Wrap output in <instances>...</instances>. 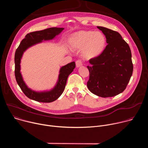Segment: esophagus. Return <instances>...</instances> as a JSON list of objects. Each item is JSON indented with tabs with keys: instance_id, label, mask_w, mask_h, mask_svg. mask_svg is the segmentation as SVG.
I'll use <instances>...</instances> for the list:
<instances>
[{
	"instance_id": "esophagus-1",
	"label": "esophagus",
	"mask_w": 148,
	"mask_h": 148,
	"mask_svg": "<svg viewBox=\"0 0 148 148\" xmlns=\"http://www.w3.org/2000/svg\"><path fill=\"white\" fill-rule=\"evenodd\" d=\"M75 64H76V67L78 68V67H79L82 66V62L81 60H77L76 62H75Z\"/></svg>"
}]
</instances>
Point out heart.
Instances as JSON below:
<instances>
[{
  "label": "heart",
  "mask_w": 148,
  "mask_h": 148,
  "mask_svg": "<svg viewBox=\"0 0 148 148\" xmlns=\"http://www.w3.org/2000/svg\"><path fill=\"white\" fill-rule=\"evenodd\" d=\"M69 44L74 50H81L82 57L87 60L101 56L107 46V39L100 32L81 30L71 34Z\"/></svg>",
  "instance_id": "b5f03b06"
}]
</instances>
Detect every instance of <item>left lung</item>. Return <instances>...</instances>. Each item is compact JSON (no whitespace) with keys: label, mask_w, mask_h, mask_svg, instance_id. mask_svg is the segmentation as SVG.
Returning <instances> with one entry per match:
<instances>
[{"label":"left lung","mask_w":148,"mask_h":148,"mask_svg":"<svg viewBox=\"0 0 148 148\" xmlns=\"http://www.w3.org/2000/svg\"><path fill=\"white\" fill-rule=\"evenodd\" d=\"M97 28L105 36L108 45L101 56L89 60L87 87L98 97H112L125 90L132 75L131 51L118 32L101 26Z\"/></svg>","instance_id":"8db88e82"}]
</instances>
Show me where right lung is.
I'll list each match as a JSON object with an SVG mask.
<instances>
[{
  "label": "right lung",
  "mask_w": 148,
  "mask_h": 148,
  "mask_svg": "<svg viewBox=\"0 0 148 148\" xmlns=\"http://www.w3.org/2000/svg\"><path fill=\"white\" fill-rule=\"evenodd\" d=\"M63 30L64 28L51 27L28 33L25 36V38L21 41L20 45L16 50L14 55L15 78L21 90L26 97L31 99L41 102H51L56 101L64 91L68 77L75 67L74 61L62 66L60 70L58 81L55 87L50 91L43 92L34 91L28 88L20 73V61L23 53L28 48L37 43H41L43 40L53 39Z\"/></svg>",
  "instance_id": "1"
}]
</instances>
